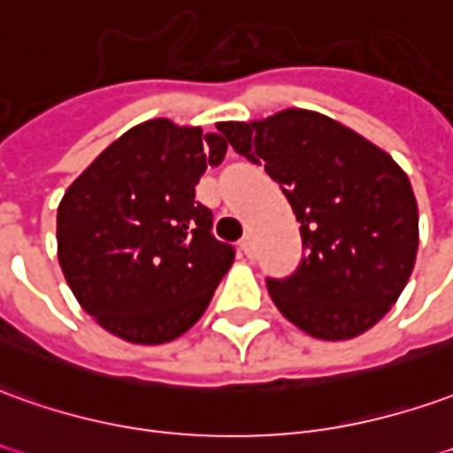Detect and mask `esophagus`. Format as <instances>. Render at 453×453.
Here are the masks:
<instances>
[{"label": "esophagus", "instance_id": "esophagus-1", "mask_svg": "<svg viewBox=\"0 0 453 453\" xmlns=\"http://www.w3.org/2000/svg\"><path fill=\"white\" fill-rule=\"evenodd\" d=\"M240 250L245 252V255H252V235H245L242 240H240Z\"/></svg>", "mask_w": 453, "mask_h": 453}]
</instances>
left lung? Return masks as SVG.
<instances>
[{
  "instance_id": "left-lung-1",
  "label": "left lung",
  "mask_w": 453,
  "mask_h": 453,
  "mask_svg": "<svg viewBox=\"0 0 453 453\" xmlns=\"http://www.w3.org/2000/svg\"><path fill=\"white\" fill-rule=\"evenodd\" d=\"M220 139L280 183L302 223L289 277H267L272 302L309 336L368 331L403 294L419 245L407 173L358 132L311 110L220 122Z\"/></svg>"
}]
</instances>
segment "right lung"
<instances>
[{"mask_svg":"<svg viewBox=\"0 0 453 453\" xmlns=\"http://www.w3.org/2000/svg\"><path fill=\"white\" fill-rule=\"evenodd\" d=\"M227 144L150 119L125 132L63 196L58 262L88 314L129 343H166L203 316L235 248L213 237L196 183Z\"/></svg>","mask_w":453,"mask_h":453,"instance_id":"add662e5","label":"right lung"}]
</instances>
